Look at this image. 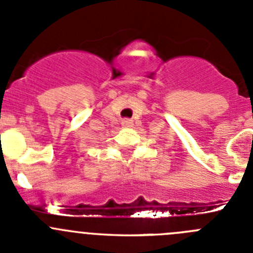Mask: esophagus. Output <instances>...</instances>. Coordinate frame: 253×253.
<instances>
[{
  "label": "esophagus",
  "mask_w": 253,
  "mask_h": 253,
  "mask_svg": "<svg viewBox=\"0 0 253 253\" xmlns=\"http://www.w3.org/2000/svg\"><path fill=\"white\" fill-rule=\"evenodd\" d=\"M121 125L124 127H126V128H128V127L133 126V121H132V120H129V119H125V120H122Z\"/></svg>",
  "instance_id": "obj_1"
}]
</instances>
